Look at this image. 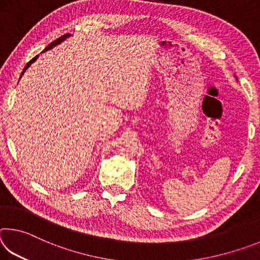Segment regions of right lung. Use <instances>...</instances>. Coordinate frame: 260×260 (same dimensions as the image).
<instances>
[{
  "mask_svg": "<svg viewBox=\"0 0 260 260\" xmlns=\"http://www.w3.org/2000/svg\"><path fill=\"white\" fill-rule=\"evenodd\" d=\"M69 37H71V34H64L63 35V37H60V38H58V39H57V40H55L54 42H51L50 43V45H48L46 48H45V50H43L42 52H45V51H47V50H50V49H52V48H54V47H56L57 45H59V43H61V42H63L64 40H65V39H68ZM38 57H39V55H37V56H35L34 57V58H32V59H30L29 61H28V63L27 64H26V67L24 68V70H23V72H21V74H20V78L21 77H23V74H24V72L26 71V70H27L29 67H30V64H32V63H34V61L35 60H37V58H38Z\"/></svg>",
  "mask_w": 260,
  "mask_h": 260,
  "instance_id": "obj_1",
  "label": "right lung"
}]
</instances>
